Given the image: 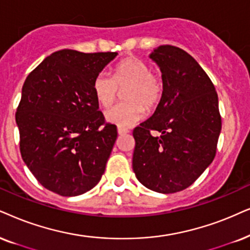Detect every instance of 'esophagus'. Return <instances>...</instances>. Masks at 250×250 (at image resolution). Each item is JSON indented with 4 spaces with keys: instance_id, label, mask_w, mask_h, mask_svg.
I'll list each match as a JSON object with an SVG mask.
<instances>
[{
    "instance_id": "1",
    "label": "esophagus",
    "mask_w": 250,
    "mask_h": 250,
    "mask_svg": "<svg viewBox=\"0 0 250 250\" xmlns=\"http://www.w3.org/2000/svg\"><path fill=\"white\" fill-rule=\"evenodd\" d=\"M118 132H119V135H125V134H127V132H129V130H128L127 128L119 127V128H118Z\"/></svg>"
}]
</instances>
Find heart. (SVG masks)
<instances>
[{
    "instance_id": "obj_1",
    "label": "heart",
    "mask_w": 250,
    "mask_h": 250,
    "mask_svg": "<svg viewBox=\"0 0 250 250\" xmlns=\"http://www.w3.org/2000/svg\"><path fill=\"white\" fill-rule=\"evenodd\" d=\"M92 87L97 102L104 107L114 102L120 88H125L123 98L127 102L107 109L105 118L119 127H130L143 119L145 108L152 110L159 105L165 85L163 78L153 74L146 62L137 58H127L116 64L113 76L107 71H100L94 77Z\"/></svg>"
}]
</instances>
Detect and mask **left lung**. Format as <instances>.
<instances>
[{"label": "left lung", "mask_w": 250, "mask_h": 250, "mask_svg": "<svg viewBox=\"0 0 250 250\" xmlns=\"http://www.w3.org/2000/svg\"><path fill=\"white\" fill-rule=\"evenodd\" d=\"M150 58L165 88L154 114L132 131V169L146 188L172 194L191 186L212 163L222 116L213 83L190 54L164 45Z\"/></svg>", "instance_id": "1"}]
</instances>
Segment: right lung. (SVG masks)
<instances>
[{
  "label": "right lung",
  "instance_id": "1",
  "mask_svg": "<svg viewBox=\"0 0 250 250\" xmlns=\"http://www.w3.org/2000/svg\"><path fill=\"white\" fill-rule=\"evenodd\" d=\"M118 53L62 49L28 74L16 112L24 163L48 190L77 196L100 181L118 137L93 80Z\"/></svg>",
  "mask_w": 250,
  "mask_h": 250
}]
</instances>
